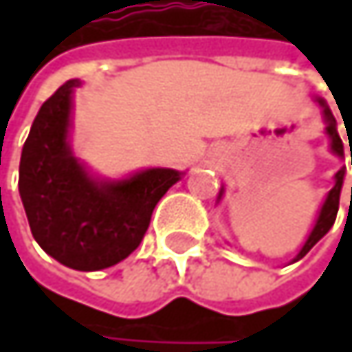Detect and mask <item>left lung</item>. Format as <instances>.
Segmentation results:
<instances>
[{"mask_svg":"<svg viewBox=\"0 0 352 352\" xmlns=\"http://www.w3.org/2000/svg\"><path fill=\"white\" fill-rule=\"evenodd\" d=\"M318 104H320L322 109H324L326 134H328V138H330V148H332V153H334V155H338V157H344L342 140H340V136H338V132H336V120H334L332 111L328 109V106H326L322 100H318ZM351 161H352V146H351ZM342 179H344V167L334 175V187L328 191V195H326V199H324V204H322V210H320V214H318L316 224H314V228H312V232H310L308 241H306L304 246H302V250H300V252H298V256L294 258V263H296V261H300L302 256H306V254H308V250L316 245L318 241H320V239H322V236L332 228V224H334V220H336V214H338V201H340ZM220 197H222V191H220ZM351 197H352V189H351Z\"/></svg>","mask_w":352,"mask_h":352,"instance_id":"obj_1","label":"left lung"}]
</instances>
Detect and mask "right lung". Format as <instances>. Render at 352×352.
<instances>
[{"label": "right lung", "mask_w": 352, "mask_h": 352, "mask_svg": "<svg viewBox=\"0 0 352 352\" xmlns=\"http://www.w3.org/2000/svg\"><path fill=\"white\" fill-rule=\"evenodd\" d=\"M60 85L40 107L20 159V197L36 243L77 271L120 263L142 243L159 199L181 179L173 169H146L122 181H100L69 146L73 89Z\"/></svg>", "instance_id": "add662e5"}]
</instances>
